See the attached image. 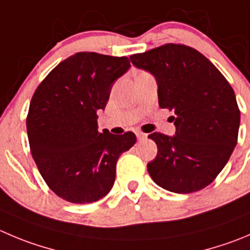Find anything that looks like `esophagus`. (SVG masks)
<instances>
[{
    "mask_svg": "<svg viewBox=\"0 0 250 250\" xmlns=\"http://www.w3.org/2000/svg\"><path fill=\"white\" fill-rule=\"evenodd\" d=\"M136 136H137V140H139V141H141V140L146 139L147 135L144 134V132H136Z\"/></svg>",
    "mask_w": 250,
    "mask_h": 250,
    "instance_id": "34e87169",
    "label": "esophagus"
}]
</instances>
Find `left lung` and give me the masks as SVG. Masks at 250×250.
I'll return each instance as SVG.
<instances>
[{
    "instance_id": "8db88e82",
    "label": "left lung",
    "mask_w": 250,
    "mask_h": 250,
    "mask_svg": "<svg viewBox=\"0 0 250 250\" xmlns=\"http://www.w3.org/2000/svg\"><path fill=\"white\" fill-rule=\"evenodd\" d=\"M136 67L154 76L161 108L173 110L174 136L148 135L157 145L147 170L157 185L177 194L199 191L215 180L238 140L241 111L233 88L198 50L182 44L135 54Z\"/></svg>"
}]
</instances>
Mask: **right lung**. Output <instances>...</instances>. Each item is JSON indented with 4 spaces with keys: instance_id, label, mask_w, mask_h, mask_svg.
<instances>
[{
    "instance_id": "right-lung-1",
    "label": "right lung",
    "mask_w": 250,
    "mask_h": 250,
    "mask_svg": "<svg viewBox=\"0 0 250 250\" xmlns=\"http://www.w3.org/2000/svg\"><path fill=\"white\" fill-rule=\"evenodd\" d=\"M130 66L126 56L77 52L33 94L27 116L30 152L47 187L63 200L89 204L104 198L119 157L136 142L134 132H99L97 123L114 82Z\"/></svg>"
}]
</instances>
